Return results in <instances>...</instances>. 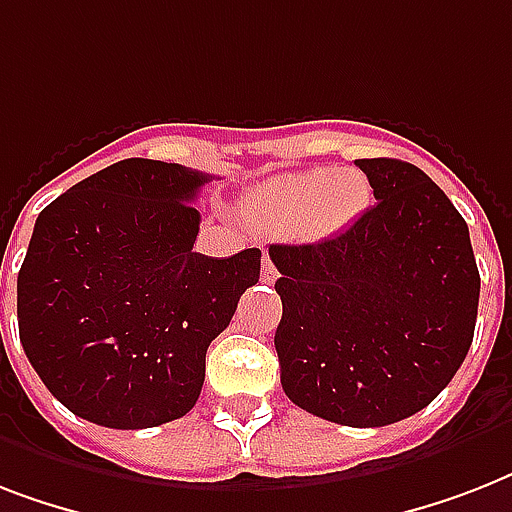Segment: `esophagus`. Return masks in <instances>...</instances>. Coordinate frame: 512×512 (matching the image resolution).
I'll list each match as a JSON object with an SVG mask.
<instances>
[{
	"label": "esophagus",
	"instance_id": "obj_1",
	"mask_svg": "<svg viewBox=\"0 0 512 512\" xmlns=\"http://www.w3.org/2000/svg\"><path fill=\"white\" fill-rule=\"evenodd\" d=\"M260 276H263L265 284H273V281L279 279V271H276V265L271 263V257H265L263 268H260Z\"/></svg>",
	"mask_w": 512,
	"mask_h": 512
}]
</instances>
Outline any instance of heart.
Listing matches in <instances>:
<instances>
[{
  "label": "heart",
  "mask_w": 512,
  "mask_h": 512,
  "mask_svg": "<svg viewBox=\"0 0 512 512\" xmlns=\"http://www.w3.org/2000/svg\"><path fill=\"white\" fill-rule=\"evenodd\" d=\"M369 199V183L356 170L289 172L249 193L247 215L276 228H300L311 239L335 236L356 220Z\"/></svg>",
  "instance_id": "1"
}]
</instances>
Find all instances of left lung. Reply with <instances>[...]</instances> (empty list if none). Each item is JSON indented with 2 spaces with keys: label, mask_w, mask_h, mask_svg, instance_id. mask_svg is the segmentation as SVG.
I'll use <instances>...</instances> for the list:
<instances>
[{
  "label": "left lung",
  "mask_w": 512,
  "mask_h": 512,
  "mask_svg": "<svg viewBox=\"0 0 512 512\" xmlns=\"http://www.w3.org/2000/svg\"><path fill=\"white\" fill-rule=\"evenodd\" d=\"M377 204L332 239L273 244V337L292 404L350 428L406 420L452 382L478 316L468 223L420 167L356 159Z\"/></svg>",
  "instance_id": "1"
}]
</instances>
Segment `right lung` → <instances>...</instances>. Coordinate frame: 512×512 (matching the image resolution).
<instances>
[{"instance_id":"right-lung-1","label":"right lung","mask_w":512,"mask_h":512,"mask_svg":"<svg viewBox=\"0 0 512 512\" xmlns=\"http://www.w3.org/2000/svg\"><path fill=\"white\" fill-rule=\"evenodd\" d=\"M212 177L124 159L36 217L18 273V329L52 396L103 428H156L199 401L204 358L260 279V249L193 252Z\"/></svg>"}]
</instances>
